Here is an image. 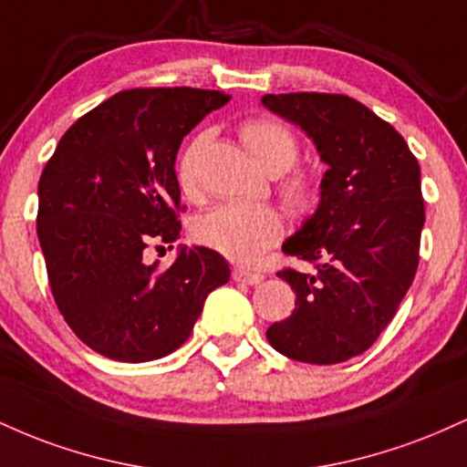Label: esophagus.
<instances>
[{
	"label": "esophagus",
	"mask_w": 467,
	"mask_h": 467,
	"mask_svg": "<svg viewBox=\"0 0 467 467\" xmlns=\"http://www.w3.org/2000/svg\"><path fill=\"white\" fill-rule=\"evenodd\" d=\"M233 278L237 283H245V285H259L265 276L259 275V272H250V270H244V267H234Z\"/></svg>",
	"instance_id": "esophagus-1"
}]
</instances>
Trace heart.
I'll list each match as a JSON object with an SVG mask.
<instances>
[{
    "label": "heart",
    "mask_w": 467,
    "mask_h": 467,
    "mask_svg": "<svg viewBox=\"0 0 467 467\" xmlns=\"http://www.w3.org/2000/svg\"><path fill=\"white\" fill-rule=\"evenodd\" d=\"M241 140L270 175H280L278 195L283 206L294 215H309L320 202V182L305 169H292L296 164V136L283 122L272 118H254L241 125ZM208 144V133H197L182 149L178 158V184L184 195H197V166ZM191 234L197 244L219 252L234 264H254L267 248L283 234L281 215L270 206H244V203H222L203 213L192 222Z\"/></svg>",
    "instance_id": "obj_1"
}]
</instances>
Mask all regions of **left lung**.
<instances>
[{"mask_svg": "<svg viewBox=\"0 0 467 467\" xmlns=\"http://www.w3.org/2000/svg\"><path fill=\"white\" fill-rule=\"evenodd\" d=\"M267 109L312 138L327 164L316 213L283 244L312 272H278L296 309L267 329L278 353L307 364L360 356L398 312L420 264L426 213L409 144L345 94H265Z\"/></svg>", "mask_w": 467, "mask_h": 467, "instance_id": "left-lung-1", "label": "left lung"}]
</instances>
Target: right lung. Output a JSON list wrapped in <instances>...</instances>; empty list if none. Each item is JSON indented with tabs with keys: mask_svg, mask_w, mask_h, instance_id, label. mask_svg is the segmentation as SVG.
<instances>
[{
	"mask_svg": "<svg viewBox=\"0 0 467 467\" xmlns=\"http://www.w3.org/2000/svg\"><path fill=\"white\" fill-rule=\"evenodd\" d=\"M228 100L217 89H125L78 118L47 160L36 213L47 281L69 329L100 356H169L228 283L226 259L203 245H182L166 270L142 259L153 241L180 239L178 149Z\"/></svg>",
	"mask_w": 467,
	"mask_h": 467,
	"instance_id": "add662e5",
	"label": "right lung"
}]
</instances>
